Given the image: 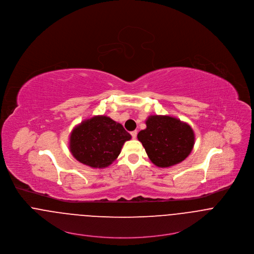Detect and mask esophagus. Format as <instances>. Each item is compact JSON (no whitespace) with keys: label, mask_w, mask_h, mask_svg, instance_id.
I'll list each match as a JSON object with an SVG mask.
<instances>
[{"label":"esophagus","mask_w":254,"mask_h":254,"mask_svg":"<svg viewBox=\"0 0 254 254\" xmlns=\"http://www.w3.org/2000/svg\"><path fill=\"white\" fill-rule=\"evenodd\" d=\"M137 134H138V132H137L136 130H135V131H132V132H131V136H132V138H137Z\"/></svg>","instance_id":"obj_1"}]
</instances>
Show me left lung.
<instances>
[{"mask_svg": "<svg viewBox=\"0 0 254 254\" xmlns=\"http://www.w3.org/2000/svg\"><path fill=\"white\" fill-rule=\"evenodd\" d=\"M145 124L146 128L138 132V139L157 167L179 164L192 151L195 135L187 123L172 116H150Z\"/></svg>", "mask_w": 254, "mask_h": 254, "instance_id": "1", "label": "left lung"}]
</instances>
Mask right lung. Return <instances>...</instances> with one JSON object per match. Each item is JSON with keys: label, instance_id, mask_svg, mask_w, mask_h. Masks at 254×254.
<instances>
[{"label": "right lung", "instance_id": "right-lung-1", "mask_svg": "<svg viewBox=\"0 0 254 254\" xmlns=\"http://www.w3.org/2000/svg\"><path fill=\"white\" fill-rule=\"evenodd\" d=\"M131 135L112 118L94 116L75 126L69 136V150L80 163L91 168H106L116 160Z\"/></svg>", "mask_w": 254, "mask_h": 254}]
</instances>
